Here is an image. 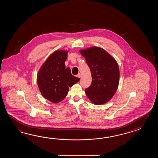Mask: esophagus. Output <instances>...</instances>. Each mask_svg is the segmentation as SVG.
Listing matches in <instances>:
<instances>
[{
  "mask_svg": "<svg viewBox=\"0 0 158 158\" xmlns=\"http://www.w3.org/2000/svg\"><path fill=\"white\" fill-rule=\"evenodd\" d=\"M77 77L78 78H80L81 77V74L80 73H78V74L77 75Z\"/></svg>",
  "mask_w": 158,
  "mask_h": 158,
  "instance_id": "1",
  "label": "esophagus"
}]
</instances>
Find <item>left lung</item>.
<instances>
[{"instance_id": "8db88e82", "label": "left lung", "mask_w": 158, "mask_h": 158, "mask_svg": "<svg viewBox=\"0 0 158 158\" xmlns=\"http://www.w3.org/2000/svg\"><path fill=\"white\" fill-rule=\"evenodd\" d=\"M80 53L86 59L92 77L90 86L85 89L87 97L96 105L107 103L114 95L119 84L117 61L101 47L81 50Z\"/></svg>"}]
</instances>
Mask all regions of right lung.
<instances>
[{
	"label": "right lung",
	"mask_w": 158,
	"mask_h": 158,
	"mask_svg": "<svg viewBox=\"0 0 158 158\" xmlns=\"http://www.w3.org/2000/svg\"><path fill=\"white\" fill-rule=\"evenodd\" d=\"M68 51H55L47 58L37 74V84L45 99L54 103L63 101L67 95L69 87L80 81L65 68Z\"/></svg>",
	"instance_id": "1"
}]
</instances>
